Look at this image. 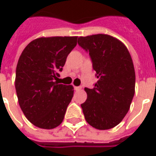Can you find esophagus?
<instances>
[{
  "label": "esophagus",
  "mask_w": 156,
  "mask_h": 156,
  "mask_svg": "<svg viewBox=\"0 0 156 156\" xmlns=\"http://www.w3.org/2000/svg\"><path fill=\"white\" fill-rule=\"evenodd\" d=\"M74 89L75 90H79V89H81V87H79V86H74Z\"/></svg>",
  "instance_id": "1"
}]
</instances>
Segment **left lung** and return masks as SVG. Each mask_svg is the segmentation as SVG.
Instances as JSON below:
<instances>
[{
  "instance_id": "obj_1",
  "label": "left lung",
  "mask_w": 156,
  "mask_h": 156,
  "mask_svg": "<svg viewBox=\"0 0 156 156\" xmlns=\"http://www.w3.org/2000/svg\"><path fill=\"white\" fill-rule=\"evenodd\" d=\"M78 45L88 52L98 81L85 88L81 104L86 122L105 130L119 124L130 108L135 92V71L131 55L121 41L107 34L79 37Z\"/></svg>"
}]
</instances>
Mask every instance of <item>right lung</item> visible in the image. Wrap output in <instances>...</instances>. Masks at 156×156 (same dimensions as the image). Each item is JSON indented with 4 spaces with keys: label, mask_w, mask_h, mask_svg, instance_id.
<instances>
[{
    "label": "right lung",
    "mask_w": 156,
    "mask_h": 156,
    "mask_svg": "<svg viewBox=\"0 0 156 156\" xmlns=\"http://www.w3.org/2000/svg\"><path fill=\"white\" fill-rule=\"evenodd\" d=\"M78 37L39 38L22 52L15 88L25 116L34 126L52 129L62 122L73 96V87L57 83Z\"/></svg>",
    "instance_id": "1"
}]
</instances>
